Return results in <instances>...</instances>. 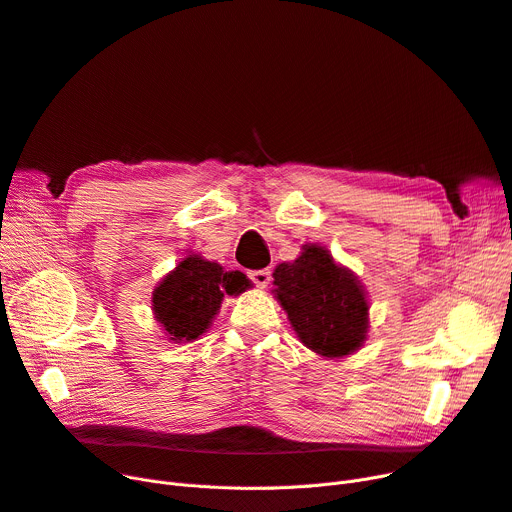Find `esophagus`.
<instances>
[{
  "instance_id": "obj_1",
  "label": "esophagus",
  "mask_w": 512,
  "mask_h": 512,
  "mask_svg": "<svg viewBox=\"0 0 512 512\" xmlns=\"http://www.w3.org/2000/svg\"><path fill=\"white\" fill-rule=\"evenodd\" d=\"M249 278L259 286V288H265L267 284H270V280H272V272L267 270H255V272H249Z\"/></svg>"
}]
</instances>
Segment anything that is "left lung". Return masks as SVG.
Listing matches in <instances>:
<instances>
[{
	"instance_id": "8db88e82",
	"label": "left lung",
	"mask_w": 512,
	"mask_h": 512,
	"mask_svg": "<svg viewBox=\"0 0 512 512\" xmlns=\"http://www.w3.org/2000/svg\"><path fill=\"white\" fill-rule=\"evenodd\" d=\"M274 297L299 340L324 359L357 353L369 332V299L359 276L332 253L307 242L274 270Z\"/></svg>"
}]
</instances>
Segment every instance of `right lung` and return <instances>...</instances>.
<instances>
[{
  "instance_id": "obj_1",
  "label": "right lung",
  "mask_w": 512,
  "mask_h": 512,
  "mask_svg": "<svg viewBox=\"0 0 512 512\" xmlns=\"http://www.w3.org/2000/svg\"><path fill=\"white\" fill-rule=\"evenodd\" d=\"M249 288L242 272H226L218 261L188 253L153 288L151 311L170 342H193L209 330L226 294L238 297Z\"/></svg>"
}]
</instances>
